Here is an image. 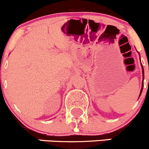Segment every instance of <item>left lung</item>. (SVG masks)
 I'll use <instances>...</instances> for the list:
<instances>
[{"instance_id":"left-lung-1","label":"left lung","mask_w":149,"mask_h":149,"mask_svg":"<svg viewBox=\"0 0 149 149\" xmlns=\"http://www.w3.org/2000/svg\"><path fill=\"white\" fill-rule=\"evenodd\" d=\"M143 78H144V72H143ZM142 89H143V84H142V88H141V93H140V95H141V92H142Z\"/></svg>"}]
</instances>
